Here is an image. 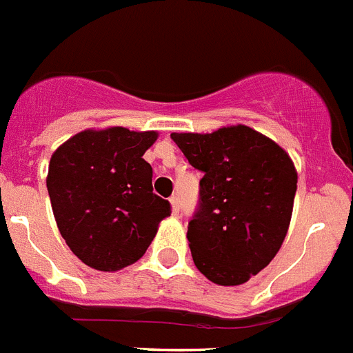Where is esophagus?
<instances>
[{
	"instance_id": "esophagus-1",
	"label": "esophagus",
	"mask_w": 353,
	"mask_h": 353,
	"mask_svg": "<svg viewBox=\"0 0 353 353\" xmlns=\"http://www.w3.org/2000/svg\"><path fill=\"white\" fill-rule=\"evenodd\" d=\"M170 201H171V209H173V214H179L180 212V201H179V198L171 196Z\"/></svg>"
}]
</instances>
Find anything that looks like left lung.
Returning a JSON list of instances; mask_svg holds the SVG:
<instances>
[{"instance_id":"1","label":"left lung","mask_w":353,"mask_h":353,"mask_svg":"<svg viewBox=\"0 0 353 353\" xmlns=\"http://www.w3.org/2000/svg\"><path fill=\"white\" fill-rule=\"evenodd\" d=\"M171 139L203 173L188 225L192 261L214 284H245L284 243L296 194L293 162L279 144L243 125Z\"/></svg>"}]
</instances>
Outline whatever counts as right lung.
Here are the masks:
<instances>
[{"mask_svg":"<svg viewBox=\"0 0 353 353\" xmlns=\"http://www.w3.org/2000/svg\"><path fill=\"white\" fill-rule=\"evenodd\" d=\"M155 141V132L123 126L85 130L51 157L46 185L57 227L87 266L134 264L171 214L170 201L153 192V170L143 159Z\"/></svg>","mask_w":353,"mask_h":353,"instance_id":"right-lung-1","label":"right lung"}]
</instances>
